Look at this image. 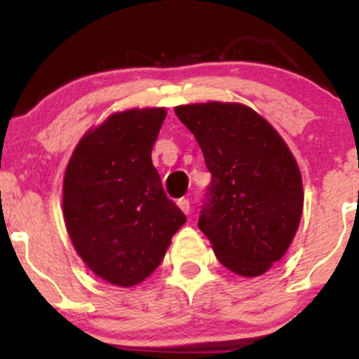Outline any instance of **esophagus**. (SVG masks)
<instances>
[{
    "mask_svg": "<svg viewBox=\"0 0 359 359\" xmlns=\"http://www.w3.org/2000/svg\"><path fill=\"white\" fill-rule=\"evenodd\" d=\"M177 205H179L180 211H182V212H185V214L191 212V203H189V199H185V197L177 201Z\"/></svg>",
    "mask_w": 359,
    "mask_h": 359,
    "instance_id": "1",
    "label": "esophagus"
}]
</instances>
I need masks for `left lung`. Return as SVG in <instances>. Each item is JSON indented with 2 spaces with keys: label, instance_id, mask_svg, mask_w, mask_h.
<instances>
[{
  "label": "left lung",
  "instance_id": "8db88e82",
  "mask_svg": "<svg viewBox=\"0 0 359 359\" xmlns=\"http://www.w3.org/2000/svg\"><path fill=\"white\" fill-rule=\"evenodd\" d=\"M175 114L211 172L199 229L226 269L241 277L263 275L285 255L302 217V177L294 155L245 104H185Z\"/></svg>",
  "mask_w": 359,
  "mask_h": 359
}]
</instances>
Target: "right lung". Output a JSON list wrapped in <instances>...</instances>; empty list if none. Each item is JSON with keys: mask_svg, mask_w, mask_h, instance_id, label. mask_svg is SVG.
I'll return each mask as SVG.
<instances>
[{"mask_svg": "<svg viewBox=\"0 0 359 359\" xmlns=\"http://www.w3.org/2000/svg\"><path fill=\"white\" fill-rule=\"evenodd\" d=\"M165 116L163 108L111 114L82 137L65 168V228L82 262L113 285L150 277L187 221L151 163Z\"/></svg>", "mask_w": 359, "mask_h": 359, "instance_id": "1", "label": "right lung"}]
</instances>
